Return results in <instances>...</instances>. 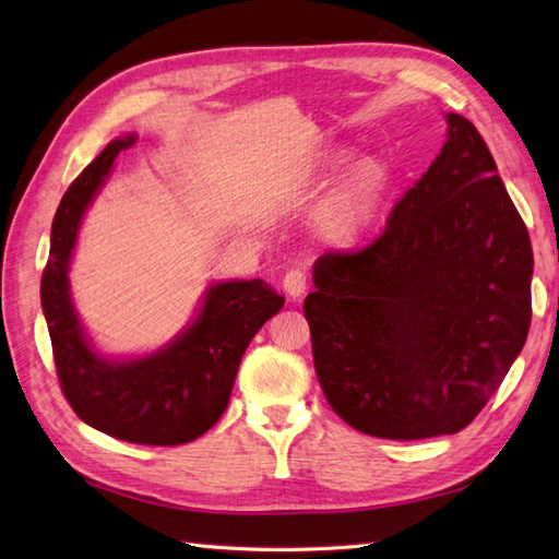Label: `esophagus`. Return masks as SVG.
<instances>
[{
  "label": "esophagus",
  "instance_id": "obj_1",
  "mask_svg": "<svg viewBox=\"0 0 559 559\" xmlns=\"http://www.w3.org/2000/svg\"><path fill=\"white\" fill-rule=\"evenodd\" d=\"M306 284H308V277L301 267L287 270V275H284V280H282V287L292 296V299H301V296L306 294Z\"/></svg>",
  "mask_w": 559,
  "mask_h": 559
}]
</instances>
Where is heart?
<instances>
[{
    "mask_svg": "<svg viewBox=\"0 0 559 559\" xmlns=\"http://www.w3.org/2000/svg\"><path fill=\"white\" fill-rule=\"evenodd\" d=\"M382 179L373 165H364L344 179L337 191L332 193L322 219L325 227L340 239H352L364 231L373 219L380 201Z\"/></svg>",
    "mask_w": 559,
    "mask_h": 559,
    "instance_id": "heart-1",
    "label": "heart"
}]
</instances>
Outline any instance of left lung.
<instances>
[{"label":"left lung","mask_w":559,"mask_h":559,"mask_svg":"<svg viewBox=\"0 0 559 559\" xmlns=\"http://www.w3.org/2000/svg\"><path fill=\"white\" fill-rule=\"evenodd\" d=\"M448 141L384 229L328 251L306 296L313 364L358 432L424 440L466 428L500 388L531 328L533 251L474 123Z\"/></svg>","instance_id":"obj_1"}]
</instances>
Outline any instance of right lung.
Here are the masks:
<instances>
[{
    "mask_svg": "<svg viewBox=\"0 0 559 559\" xmlns=\"http://www.w3.org/2000/svg\"><path fill=\"white\" fill-rule=\"evenodd\" d=\"M133 143L135 135L111 141L61 198L40 299L61 392L76 416L117 440L169 448L201 438L225 414L246 346L284 299L263 280L222 282L167 349L135 361H105L93 352L71 306L69 260L85 207Z\"/></svg>",
    "mask_w": 559,
    "mask_h": 559,
    "instance_id": "add662e5",
    "label": "right lung"
}]
</instances>
